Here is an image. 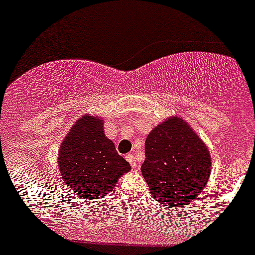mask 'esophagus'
Segmentation results:
<instances>
[{
	"mask_svg": "<svg viewBox=\"0 0 255 255\" xmlns=\"http://www.w3.org/2000/svg\"><path fill=\"white\" fill-rule=\"evenodd\" d=\"M126 160L128 161V162L130 163V166H132L133 168H134V170H137V168H138V165H137V163H135V157L133 156V154H127V156H126Z\"/></svg>",
	"mask_w": 255,
	"mask_h": 255,
	"instance_id": "esophagus-1",
	"label": "esophagus"
}]
</instances>
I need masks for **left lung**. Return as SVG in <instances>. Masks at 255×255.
<instances>
[{"label": "left lung", "mask_w": 255, "mask_h": 255, "mask_svg": "<svg viewBox=\"0 0 255 255\" xmlns=\"http://www.w3.org/2000/svg\"><path fill=\"white\" fill-rule=\"evenodd\" d=\"M142 175L153 199L180 208L196 199L209 180L208 147L180 117H170L153 128L144 143Z\"/></svg>", "instance_id": "1"}]
</instances>
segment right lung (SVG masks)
<instances>
[{"instance_id":"add662e5","label":"right lung","mask_w":255,"mask_h":255,"mask_svg":"<svg viewBox=\"0 0 255 255\" xmlns=\"http://www.w3.org/2000/svg\"><path fill=\"white\" fill-rule=\"evenodd\" d=\"M58 165L64 182L78 196L98 199L112 192L130 165L106 137L103 118L90 114L75 122L60 144Z\"/></svg>"}]
</instances>
